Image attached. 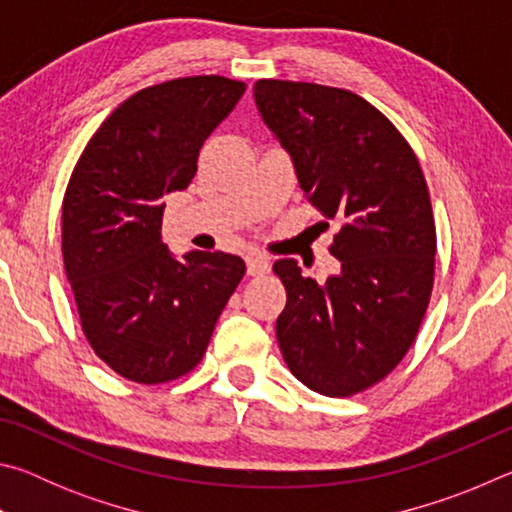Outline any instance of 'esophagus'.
I'll list each match as a JSON object with an SVG mask.
<instances>
[{"instance_id":"34e87169","label":"esophagus","mask_w":512,"mask_h":512,"mask_svg":"<svg viewBox=\"0 0 512 512\" xmlns=\"http://www.w3.org/2000/svg\"><path fill=\"white\" fill-rule=\"evenodd\" d=\"M268 268H271V262H268L264 255H248L246 257L248 275H264Z\"/></svg>"}]
</instances>
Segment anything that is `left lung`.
<instances>
[{
    "label": "left lung",
    "instance_id": "8db88e82",
    "mask_svg": "<svg viewBox=\"0 0 512 512\" xmlns=\"http://www.w3.org/2000/svg\"><path fill=\"white\" fill-rule=\"evenodd\" d=\"M253 94L309 203L341 223L329 246L341 271L323 284L296 259L273 264L287 287L277 343L311 391L348 397L384 379L420 329L436 257L429 189L400 131L354 92L264 79Z\"/></svg>",
    "mask_w": 512,
    "mask_h": 512
}]
</instances>
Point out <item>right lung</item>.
I'll return each instance as SVG.
<instances>
[{"label": "right lung", "mask_w": 512, "mask_h": 512, "mask_svg": "<svg viewBox=\"0 0 512 512\" xmlns=\"http://www.w3.org/2000/svg\"><path fill=\"white\" fill-rule=\"evenodd\" d=\"M246 83L187 76L140 90L85 146L63 201V259L92 350L117 375L162 384L203 359L244 259L162 244L164 196L187 189L198 151Z\"/></svg>", "instance_id": "right-lung-1"}]
</instances>
